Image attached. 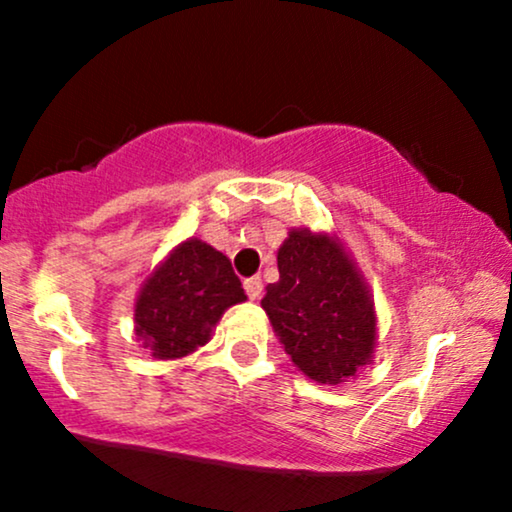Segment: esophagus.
<instances>
[{
	"mask_svg": "<svg viewBox=\"0 0 512 512\" xmlns=\"http://www.w3.org/2000/svg\"><path fill=\"white\" fill-rule=\"evenodd\" d=\"M245 293H248L252 301H257V298L262 296V279H260V276H250V279H245Z\"/></svg>",
	"mask_w": 512,
	"mask_h": 512,
	"instance_id": "1",
	"label": "esophagus"
}]
</instances>
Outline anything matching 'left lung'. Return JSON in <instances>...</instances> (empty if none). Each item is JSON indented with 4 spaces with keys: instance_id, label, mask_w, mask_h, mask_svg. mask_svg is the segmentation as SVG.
<instances>
[{
    "instance_id": "8db88e82",
    "label": "left lung",
    "mask_w": 512,
    "mask_h": 512,
    "mask_svg": "<svg viewBox=\"0 0 512 512\" xmlns=\"http://www.w3.org/2000/svg\"><path fill=\"white\" fill-rule=\"evenodd\" d=\"M276 264L262 308L293 366L322 385L354 378L373 361L378 317L349 250L334 233L291 228Z\"/></svg>"
}]
</instances>
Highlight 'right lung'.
<instances>
[{"label":"right lung","mask_w":512,"mask_h":512,"mask_svg":"<svg viewBox=\"0 0 512 512\" xmlns=\"http://www.w3.org/2000/svg\"><path fill=\"white\" fill-rule=\"evenodd\" d=\"M248 301L231 260L187 238L151 272L134 303V334L161 361L182 358L211 339L231 305Z\"/></svg>","instance_id":"add662e5"}]
</instances>
